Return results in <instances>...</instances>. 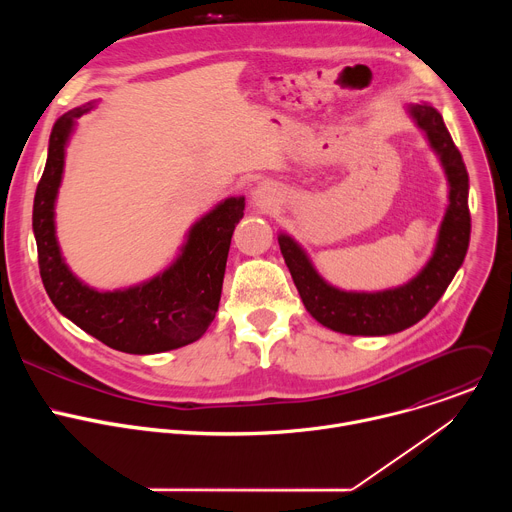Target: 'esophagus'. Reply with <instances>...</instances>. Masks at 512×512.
I'll return each instance as SVG.
<instances>
[{"label": "esophagus", "instance_id": "34e87169", "mask_svg": "<svg viewBox=\"0 0 512 512\" xmlns=\"http://www.w3.org/2000/svg\"><path fill=\"white\" fill-rule=\"evenodd\" d=\"M277 194L275 188L269 182H259L253 190H251V204L257 210H267L269 206H273Z\"/></svg>", "mask_w": 512, "mask_h": 512}]
</instances>
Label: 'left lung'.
Returning <instances> with one entry per match:
<instances>
[{
  "label": "left lung",
  "instance_id": "obj_1",
  "mask_svg": "<svg viewBox=\"0 0 512 512\" xmlns=\"http://www.w3.org/2000/svg\"><path fill=\"white\" fill-rule=\"evenodd\" d=\"M405 111L440 160L448 180V206L433 251L411 279L377 291L342 289L320 275L308 251L294 237L277 235L281 255L306 310L316 322L340 334L387 336L417 324L444 296L470 245V182L462 154L452 141L442 113L431 103H409Z\"/></svg>",
  "mask_w": 512,
  "mask_h": 512
}]
</instances>
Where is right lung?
<instances>
[{
  "label": "right lung",
  "instance_id": "1",
  "mask_svg": "<svg viewBox=\"0 0 512 512\" xmlns=\"http://www.w3.org/2000/svg\"><path fill=\"white\" fill-rule=\"evenodd\" d=\"M89 101L52 127L46 168L34 196L32 229L44 289L56 310L103 344L127 354H158L204 336L221 302L223 277L245 196H229L190 225L172 263L154 277L121 289H97L72 271L56 237V200L66 148Z\"/></svg>",
  "mask_w": 512,
  "mask_h": 512
}]
</instances>
